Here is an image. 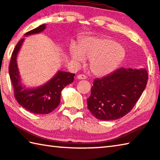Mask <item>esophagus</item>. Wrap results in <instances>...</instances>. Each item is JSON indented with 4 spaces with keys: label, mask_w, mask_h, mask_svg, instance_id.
I'll return each mask as SVG.
<instances>
[{
    "label": "esophagus",
    "mask_w": 160,
    "mask_h": 160,
    "mask_svg": "<svg viewBox=\"0 0 160 160\" xmlns=\"http://www.w3.org/2000/svg\"><path fill=\"white\" fill-rule=\"evenodd\" d=\"M77 78L78 80H85V79H87V77H86V75H85L80 74V75H78Z\"/></svg>",
    "instance_id": "obj_1"
}]
</instances>
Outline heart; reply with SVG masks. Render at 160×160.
Here are the masks:
<instances>
[{"mask_svg":"<svg viewBox=\"0 0 160 160\" xmlns=\"http://www.w3.org/2000/svg\"><path fill=\"white\" fill-rule=\"evenodd\" d=\"M70 54L77 64L83 62L84 58L89 59L91 72L97 76H104L118 66L125 56V50L109 37H88L77 47L72 46Z\"/></svg>","mask_w":160,"mask_h":160,"instance_id":"b5f03b06","label":"heart"}]
</instances>
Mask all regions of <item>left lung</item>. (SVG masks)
Here are the masks:
<instances>
[{"label":"left lung","mask_w":160,"mask_h":160,"mask_svg":"<svg viewBox=\"0 0 160 160\" xmlns=\"http://www.w3.org/2000/svg\"><path fill=\"white\" fill-rule=\"evenodd\" d=\"M148 80L144 68H121L102 78H96L87 99L88 108L99 120L123 117L132 110L142 95Z\"/></svg>","instance_id":"8db88e82"}]
</instances>
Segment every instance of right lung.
<instances>
[{
    "mask_svg": "<svg viewBox=\"0 0 160 160\" xmlns=\"http://www.w3.org/2000/svg\"><path fill=\"white\" fill-rule=\"evenodd\" d=\"M46 25H42L25 35L38 34L44 30ZM23 39H20L12 51L9 66L10 78L14 89L16 101L29 112L39 114H47L57 107L61 101V91L65 87L73 82L75 74L58 71L53 78L44 85L36 88H25L21 84L17 65V56Z\"/></svg>",
    "mask_w": 160,
    "mask_h": 160,
    "instance_id": "right-lung-1",
    "label": "right lung"
}]
</instances>
